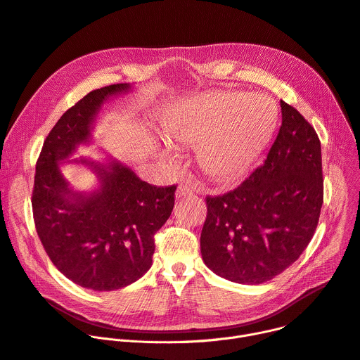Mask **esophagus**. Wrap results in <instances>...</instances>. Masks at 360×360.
Returning a JSON list of instances; mask_svg holds the SVG:
<instances>
[{"label":"esophagus","instance_id":"esophagus-1","mask_svg":"<svg viewBox=\"0 0 360 360\" xmlns=\"http://www.w3.org/2000/svg\"><path fill=\"white\" fill-rule=\"evenodd\" d=\"M193 193V187L187 184V183H180L179 187H177V192H176V198L177 199H181V198H186L188 195Z\"/></svg>","mask_w":360,"mask_h":360}]
</instances>
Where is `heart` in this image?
I'll use <instances>...</instances> for the list:
<instances>
[{"instance_id": "1", "label": "heart", "mask_w": 360, "mask_h": 360, "mask_svg": "<svg viewBox=\"0 0 360 360\" xmlns=\"http://www.w3.org/2000/svg\"><path fill=\"white\" fill-rule=\"evenodd\" d=\"M278 119L276 103L264 94L212 91L190 100L167 124L165 136L172 142L199 143L202 170L215 180L236 181L255 167Z\"/></svg>"}]
</instances>
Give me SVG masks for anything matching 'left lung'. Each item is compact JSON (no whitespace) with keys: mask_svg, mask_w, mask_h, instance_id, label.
<instances>
[{"mask_svg":"<svg viewBox=\"0 0 360 360\" xmlns=\"http://www.w3.org/2000/svg\"><path fill=\"white\" fill-rule=\"evenodd\" d=\"M282 124L264 164L237 188L207 196L203 263L218 276L260 285L297 262L323 206L321 143L312 126L281 100Z\"/></svg>","mask_w":360,"mask_h":360,"instance_id":"obj_1","label":"left lung"}]
</instances>
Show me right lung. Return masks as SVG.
Masks as SVG:
<instances>
[{"mask_svg":"<svg viewBox=\"0 0 360 360\" xmlns=\"http://www.w3.org/2000/svg\"><path fill=\"white\" fill-rule=\"evenodd\" d=\"M132 90L134 84H113L81 98L56 122L36 164L32 206L37 236L63 276L100 292L128 286L150 270L154 234L174 206L176 186L142 181L109 154L98 161L71 158L93 142L103 105ZM68 163L87 166L96 174V187L75 191L61 173Z\"/></svg>","mask_w":360,"mask_h":360,"instance_id":"obj_1","label":"right lung"}]
</instances>
